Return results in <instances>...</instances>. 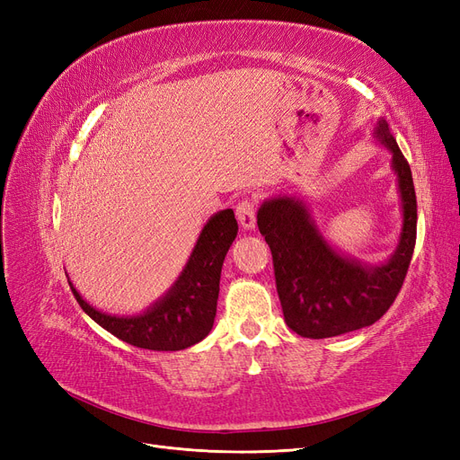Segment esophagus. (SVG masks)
<instances>
[{"label": "esophagus", "instance_id": "esophagus-1", "mask_svg": "<svg viewBox=\"0 0 460 460\" xmlns=\"http://www.w3.org/2000/svg\"><path fill=\"white\" fill-rule=\"evenodd\" d=\"M236 219L244 229H254L256 227V204L254 200H243L236 204Z\"/></svg>", "mask_w": 460, "mask_h": 460}]
</instances>
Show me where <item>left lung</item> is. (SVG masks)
Instances as JSON below:
<instances>
[{
    "mask_svg": "<svg viewBox=\"0 0 460 460\" xmlns=\"http://www.w3.org/2000/svg\"><path fill=\"white\" fill-rule=\"evenodd\" d=\"M375 137L392 155L403 226L394 254L367 265L324 239L305 202L273 197L258 210V227L273 254L277 292L288 327L304 338H331L376 323L402 290L417 243V197L411 168L380 118Z\"/></svg>",
    "mask_w": 460,
    "mask_h": 460,
    "instance_id": "left-lung-1",
    "label": "left lung"
}]
</instances>
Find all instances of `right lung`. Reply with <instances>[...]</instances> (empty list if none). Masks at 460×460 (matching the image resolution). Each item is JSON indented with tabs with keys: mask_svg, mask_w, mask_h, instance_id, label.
I'll use <instances>...</instances> for the list:
<instances>
[{
	"mask_svg": "<svg viewBox=\"0 0 460 460\" xmlns=\"http://www.w3.org/2000/svg\"><path fill=\"white\" fill-rule=\"evenodd\" d=\"M236 219L231 208L214 214L202 227L197 244L172 288L139 315L102 314L70 288L80 307L102 329L124 342L155 351H180L199 344L214 327L221 265L233 244Z\"/></svg>",
	"mask_w": 460,
	"mask_h": 460,
	"instance_id": "add662e5",
	"label": "right lung"
}]
</instances>
